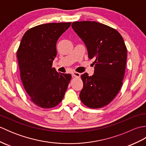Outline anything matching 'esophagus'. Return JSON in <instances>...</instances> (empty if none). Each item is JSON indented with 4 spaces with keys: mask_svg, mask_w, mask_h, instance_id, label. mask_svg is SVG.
Instances as JSON below:
<instances>
[{
    "mask_svg": "<svg viewBox=\"0 0 146 146\" xmlns=\"http://www.w3.org/2000/svg\"><path fill=\"white\" fill-rule=\"evenodd\" d=\"M72 75L75 77H80V73H78V72H75V71H73L72 72Z\"/></svg>",
    "mask_w": 146,
    "mask_h": 146,
    "instance_id": "34e87169",
    "label": "esophagus"
}]
</instances>
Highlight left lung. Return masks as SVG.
Here are the masks:
<instances>
[{"label": "left lung", "mask_w": 146, "mask_h": 146, "mask_svg": "<svg viewBox=\"0 0 146 146\" xmlns=\"http://www.w3.org/2000/svg\"><path fill=\"white\" fill-rule=\"evenodd\" d=\"M71 26L85 43L88 58L94 60V75L81 76L83 87L80 98L89 108L103 107L122 85L127 61L124 41L117 30L95 21L73 22Z\"/></svg>", "instance_id": "left-lung-1"}]
</instances>
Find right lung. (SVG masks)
Segmentation results:
<instances>
[{
    "mask_svg": "<svg viewBox=\"0 0 146 146\" xmlns=\"http://www.w3.org/2000/svg\"><path fill=\"white\" fill-rule=\"evenodd\" d=\"M71 23L41 24L27 31L17 52L21 79L31 100L42 108H52L63 100L71 78L52 67L56 42Z\"/></svg>",
    "mask_w": 146,
    "mask_h": 146,
    "instance_id": "add662e5",
    "label": "right lung"
}]
</instances>
